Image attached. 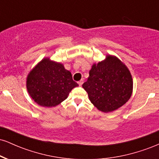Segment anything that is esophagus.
<instances>
[{"label": "esophagus", "instance_id": "1", "mask_svg": "<svg viewBox=\"0 0 159 159\" xmlns=\"http://www.w3.org/2000/svg\"><path fill=\"white\" fill-rule=\"evenodd\" d=\"M83 83H84V80H81V81H78V84H79V86H81L83 84Z\"/></svg>", "mask_w": 159, "mask_h": 159}]
</instances>
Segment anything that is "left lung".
I'll return each mask as SVG.
<instances>
[{
    "label": "left lung",
    "mask_w": 159,
    "mask_h": 159,
    "mask_svg": "<svg viewBox=\"0 0 159 159\" xmlns=\"http://www.w3.org/2000/svg\"><path fill=\"white\" fill-rule=\"evenodd\" d=\"M87 81L82 85L91 103L104 113L117 110L132 94L130 71L119 58L106 55L104 61L93 63Z\"/></svg>",
    "instance_id": "left-lung-1"
}]
</instances>
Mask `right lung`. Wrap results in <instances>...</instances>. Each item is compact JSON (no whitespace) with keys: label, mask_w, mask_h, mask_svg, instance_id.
I'll list each match as a JSON object with an SVG mask.
<instances>
[{"label":"right lung","mask_w":159,"mask_h":159,"mask_svg":"<svg viewBox=\"0 0 159 159\" xmlns=\"http://www.w3.org/2000/svg\"><path fill=\"white\" fill-rule=\"evenodd\" d=\"M78 84L61 63L43 58L27 75V92L34 102L43 107H55L68 97Z\"/></svg>","instance_id":"obj_1"}]
</instances>
